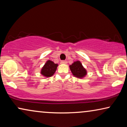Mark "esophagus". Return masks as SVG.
Masks as SVG:
<instances>
[{
  "mask_svg": "<svg viewBox=\"0 0 127 127\" xmlns=\"http://www.w3.org/2000/svg\"><path fill=\"white\" fill-rule=\"evenodd\" d=\"M61 62V64H67L66 61H62Z\"/></svg>",
  "mask_w": 127,
  "mask_h": 127,
  "instance_id": "34e87169",
  "label": "esophagus"
}]
</instances>
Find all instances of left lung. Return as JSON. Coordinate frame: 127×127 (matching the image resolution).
Here are the masks:
<instances>
[{"label":"left lung","instance_id":"left-lung-1","mask_svg":"<svg viewBox=\"0 0 127 127\" xmlns=\"http://www.w3.org/2000/svg\"><path fill=\"white\" fill-rule=\"evenodd\" d=\"M69 67L73 74L76 77L83 78L86 75V70L83 67L82 64L79 61L73 62V64L69 66Z\"/></svg>","mask_w":127,"mask_h":127}]
</instances>
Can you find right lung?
I'll return each mask as SVG.
<instances>
[{
	"label": "right lung",
	"instance_id": "1",
	"mask_svg": "<svg viewBox=\"0 0 127 127\" xmlns=\"http://www.w3.org/2000/svg\"><path fill=\"white\" fill-rule=\"evenodd\" d=\"M57 66L58 64H54L51 61L48 60L43 67L41 73L45 77H51L54 74L57 70Z\"/></svg>",
	"mask_w": 127,
	"mask_h": 127
}]
</instances>
